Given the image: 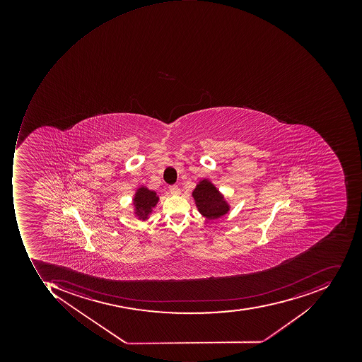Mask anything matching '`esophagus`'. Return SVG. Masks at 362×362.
Returning a JSON list of instances; mask_svg holds the SVG:
<instances>
[{
    "mask_svg": "<svg viewBox=\"0 0 362 362\" xmlns=\"http://www.w3.org/2000/svg\"><path fill=\"white\" fill-rule=\"evenodd\" d=\"M168 189H170V194H174V196H177V194H180V187L176 186V185H173V186H170V188H168Z\"/></svg>",
    "mask_w": 362,
    "mask_h": 362,
    "instance_id": "1",
    "label": "esophagus"
}]
</instances>
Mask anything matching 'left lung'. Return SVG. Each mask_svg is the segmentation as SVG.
I'll use <instances>...</instances> for the list:
<instances>
[{
    "label": "left lung",
    "mask_w": 362,
    "mask_h": 362,
    "mask_svg": "<svg viewBox=\"0 0 362 362\" xmlns=\"http://www.w3.org/2000/svg\"><path fill=\"white\" fill-rule=\"evenodd\" d=\"M192 197L196 201L199 212L208 220H215L226 214L229 206L224 197L220 194L214 185L208 180H201L192 192Z\"/></svg>",
    "instance_id": "8db88e82"
}]
</instances>
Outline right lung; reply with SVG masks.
<instances>
[{"mask_svg": "<svg viewBox=\"0 0 362 362\" xmlns=\"http://www.w3.org/2000/svg\"><path fill=\"white\" fill-rule=\"evenodd\" d=\"M158 197L156 192L148 189L146 187H140L134 198L136 214L140 220H146L152 212V209L158 204Z\"/></svg>", "mask_w": 362, "mask_h": 362, "instance_id": "1", "label": "right lung"}]
</instances>
